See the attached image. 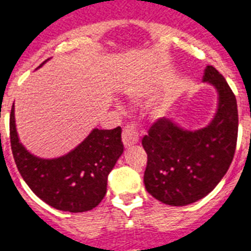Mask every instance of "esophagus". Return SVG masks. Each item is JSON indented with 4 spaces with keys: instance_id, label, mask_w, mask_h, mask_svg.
<instances>
[{
    "instance_id": "34e87169",
    "label": "esophagus",
    "mask_w": 251,
    "mask_h": 251,
    "mask_svg": "<svg viewBox=\"0 0 251 251\" xmlns=\"http://www.w3.org/2000/svg\"><path fill=\"white\" fill-rule=\"evenodd\" d=\"M122 142L125 147H130L139 142V129L135 122H129L122 130Z\"/></svg>"
}]
</instances>
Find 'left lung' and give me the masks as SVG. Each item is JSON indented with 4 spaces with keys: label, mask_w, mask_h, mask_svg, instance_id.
<instances>
[{
    "label": "left lung",
    "mask_w": 251,
    "mask_h": 251,
    "mask_svg": "<svg viewBox=\"0 0 251 251\" xmlns=\"http://www.w3.org/2000/svg\"><path fill=\"white\" fill-rule=\"evenodd\" d=\"M203 80L218 92L217 113L207 127L187 131L162 117L153 122L142 140L148 155L145 189L157 201L174 207L208 195L226 175L235 155L236 97L213 66L205 67Z\"/></svg>",
    "instance_id": "8db88e82"
}]
</instances>
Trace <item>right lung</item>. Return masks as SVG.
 Returning a JSON list of instances; mask_svg holds the SVG:
<instances>
[{"mask_svg":"<svg viewBox=\"0 0 251 251\" xmlns=\"http://www.w3.org/2000/svg\"><path fill=\"white\" fill-rule=\"evenodd\" d=\"M10 143L16 167L31 191L50 207L71 213L93 209L102 201L109 172L124 151L121 127L117 126L112 130L94 129L81 144L60 158L35 157L19 142L14 104Z\"/></svg>","mask_w":251,"mask_h":251,"instance_id":"right-lung-1","label":"right lung"}]
</instances>
